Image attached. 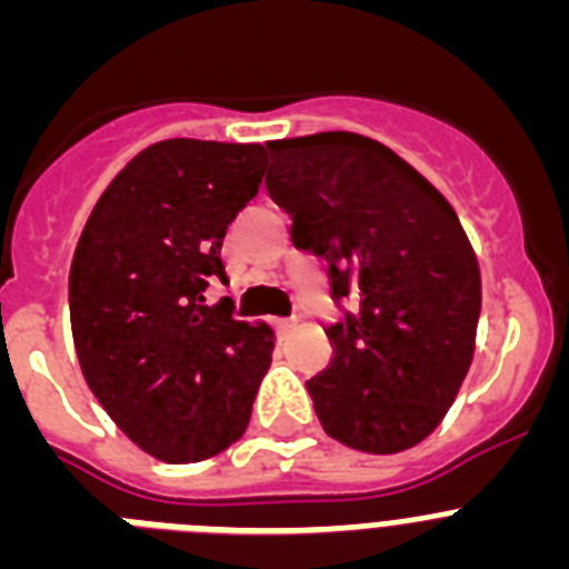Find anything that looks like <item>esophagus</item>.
<instances>
[{
    "instance_id": "1",
    "label": "esophagus",
    "mask_w": 569,
    "mask_h": 569,
    "mask_svg": "<svg viewBox=\"0 0 569 569\" xmlns=\"http://www.w3.org/2000/svg\"><path fill=\"white\" fill-rule=\"evenodd\" d=\"M276 328H279L281 333H288V330L296 328V319H279L276 321Z\"/></svg>"
}]
</instances>
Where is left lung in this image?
I'll return each instance as SVG.
<instances>
[{"label":"left lung","mask_w":569,"mask_h":569,"mask_svg":"<svg viewBox=\"0 0 569 569\" xmlns=\"http://www.w3.org/2000/svg\"><path fill=\"white\" fill-rule=\"evenodd\" d=\"M268 193L293 244L325 256L333 359L308 381L330 439L401 453L441 425L476 350L479 259L445 196L387 144L347 130L268 142Z\"/></svg>","instance_id":"obj_1"}]
</instances>
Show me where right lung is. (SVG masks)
I'll return each mask as SVG.
<instances>
[{"label":"right lung","instance_id":"1","mask_svg":"<svg viewBox=\"0 0 569 569\" xmlns=\"http://www.w3.org/2000/svg\"><path fill=\"white\" fill-rule=\"evenodd\" d=\"M261 144L164 139L99 196L70 264L84 381L153 459L190 465L248 430L273 330L208 308L228 224L259 193Z\"/></svg>","mask_w":569,"mask_h":569}]
</instances>
